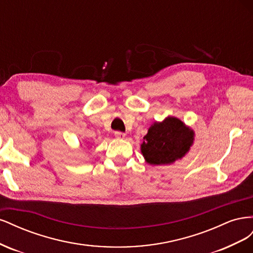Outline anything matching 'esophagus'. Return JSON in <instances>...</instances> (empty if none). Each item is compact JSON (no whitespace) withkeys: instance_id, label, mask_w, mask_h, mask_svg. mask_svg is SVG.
<instances>
[{"instance_id":"1","label":"esophagus","mask_w":253,"mask_h":253,"mask_svg":"<svg viewBox=\"0 0 253 253\" xmlns=\"http://www.w3.org/2000/svg\"><path fill=\"white\" fill-rule=\"evenodd\" d=\"M114 135H115V137H117V138H119V139H124L126 137V134L124 132H119V131L115 132Z\"/></svg>"}]
</instances>
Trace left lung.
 Returning <instances> with one entry per match:
<instances>
[{"label":"left lung","mask_w":253,"mask_h":253,"mask_svg":"<svg viewBox=\"0 0 253 253\" xmlns=\"http://www.w3.org/2000/svg\"><path fill=\"white\" fill-rule=\"evenodd\" d=\"M194 133L182 121L168 117L155 122L143 137L141 153L150 165H168L185 156L193 143Z\"/></svg>","instance_id":"obj_1"}]
</instances>
